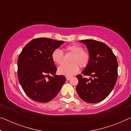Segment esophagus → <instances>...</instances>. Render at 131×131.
Wrapping results in <instances>:
<instances>
[{"instance_id":"1","label":"esophagus","mask_w":131,"mask_h":131,"mask_svg":"<svg viewBox=\"0 0 131 131\" xmlns=\"http://www.w3.org/2000/svg\"><path fill=\"white\" fill-rule=\"evenodd\" d=\"M66 78L67 80H69L71 79V77L70 76H66Z\"/></svg>"}]
</instances>
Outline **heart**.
Instances as JSON below:
<instances>
[{
    "instance_id": "b5f03b06",
    "label": "heart",
    "mask_w": 131,
    "mask_h": 131,
    "mask_svg": "<svg viewBox=\"0 0 131 131\" xmlns=\"http://www.w3.org/2000/svg\"><path fill=\"white\" fill-rule=\"evenodd\" d=\"M66 51L72 54L70 57L69 64H66L60 66L58 72L60 74L67 76H72L78 72L79 67L83 69L87 67L90 63L91 55L87 50H83L82 46L77 44H73L66 46ZM52 61L57 65H61L64 61V55L62 51L59 48L53 50L51 54Z\"/></svg>"
}]
</instances>
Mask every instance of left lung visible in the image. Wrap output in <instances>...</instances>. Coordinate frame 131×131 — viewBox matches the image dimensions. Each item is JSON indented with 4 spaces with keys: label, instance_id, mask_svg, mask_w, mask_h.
I'll return each mask as SVG.
<instances>
[{
    "label": "left lung",
    "instance_id": "1",
    "mask_svg": "<svg viewBox=\"0 0 131 131\" xmlns=\"http://www.w3.org/2000/svg\"><path fill=\"white\" fill-rule=\"evenodd\" d=\"M91 55L90 63L81 74L77 75L79 96L87 103L99 102L105 99L114 87L118 77L116 55L106 44L94 40H83ZM89 75V79L82 75Z\"/></svg>",
    "mask_w": 131,
    "mask_h": 131
}]
</instances>
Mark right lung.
Masks as SVG:
<instances>
[{
	"instance_id": "obj_1",
	"label": "right lung",
	"mask_w": 131,
	"mask_h": 131,
	"mask_svg": "<svg viewBox=\"0 0 131 131\" xmlns=\"http://www.w3.org/2000/svg\"><path fill=\"white\" fill-rule=\"evenodd\" d=\"M64 42L43 37L34 39L19 54L18 79L24 91L32 100L40 103L51 101L66 81L65 76L55 75L57 69L51 58L53 50Z\"/></svg>"
}]
</instances>
